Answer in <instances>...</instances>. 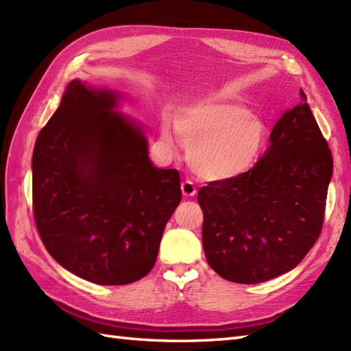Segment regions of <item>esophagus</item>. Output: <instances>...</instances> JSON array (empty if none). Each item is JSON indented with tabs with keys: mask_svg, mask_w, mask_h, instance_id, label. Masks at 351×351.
<instances>
[{
	"mask_svg": "<svg viewBox=\"0 0 351 351\" xmlns=\"http://www.w3.org/2000/svg\"><path fill=\"white\" fill-rule=\"evenodd\" d=\"M181 190H182V195H184L185 197H191V196H195L196 193H197L196 185L193 184L191 181H184V182L181 184Z\"/></svg>",
	"mask_w": 351,
	"mask_h": 351,
	"instance_id": "1",
	"label": "esophagus"
}]
</instances>
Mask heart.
<instances>
[{"label":"heart","mask_w":351,"mask_h":351,"mask_svg":"<svg viewBox=\"0 0 351 351\" xmlns=\"http://www.w3.org/2000/svg\"><path fill=\"white\" fill-rule=\"evenodd\" d=\"M175 131L189 146L191 169L213 181L245 173L267 141L265 125L243 104L221 96L184 107L175 117ZM161 140L166 146H173L169 130H162Z\"/></svg>","instance_id":"obj_1"}]
</instances>
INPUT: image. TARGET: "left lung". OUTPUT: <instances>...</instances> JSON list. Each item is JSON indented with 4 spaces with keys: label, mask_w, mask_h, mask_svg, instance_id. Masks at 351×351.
Segmentation results:
<instances>
[{
    "label": "left lung",
    "mask_w": 351,
    "mask_h": 351,
    "mask_svg": "<svg viewBox=\"0 0 351 351\" xmlns=\"http://www.w3.org/2000/svg\"><path fill=\"white\" fill-rule=\"evenodd\" d=\"M276 122L255 166L197 193L208 264L223 279L261 283L300 264L323 229L332 152L306 95Z\"/></svg>",
    "instance_id": "left-lung-1"
}]
</instances>
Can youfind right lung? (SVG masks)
Here are the masks:
<instances>
[{"label": "right lung", "instance_id": "add662e5", "mask_svg": "<svg viewBox=\"0 0 351 351\" xmlns=\"http://www.w3.org/2000/svg\"><path fill=\"white\" fill-rule=\"evenodd\" d=\"M117 95L73 80L36 140L33 214L49 255L98 285L143 278L180 205L181 178L154 167Z\"/></svg>", "mask_w": 351, "mask_h": 351}]
</instances>
